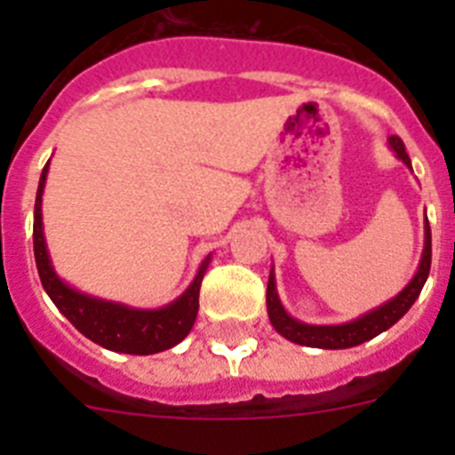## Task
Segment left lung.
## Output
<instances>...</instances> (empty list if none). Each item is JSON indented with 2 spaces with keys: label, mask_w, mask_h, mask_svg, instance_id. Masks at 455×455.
I'll return each mask as SVG.
<instances>
[{
  "label": "left lung",
  "mask_w": 455,
  "mask_h": 455,
  "mask_svg": "<svg viewBox=\"0 0 455 455\" xmlns=\"http://www.w3.org/2000/svg\"><path fill=\"white\" fill-rule=\"evenodd\" d=\"M389 148L401 162L412 171L410 166V156L405 152L403 140L399 136H389L387 139ZM428 271H431V225L428 220L424 223V252H421L419 267H417L415 277L401 289L394 299H389L387 303L378 305V307L369 309L363 316L357 319L347 321V323L339 325H312L303 323V321L293 319L289 315L284 305L280 303V296H277L275 289V273H268V287H267V309H268V319H271V325L275 328L284 339L293 341V344H300V347H312V348H351L357 347V344H364V341L373 339L376 335L385 332L387 328H392L401 316L412 307L417 299H419L421 289L426 284V277H428Z\"/></svg>",
  "instance_id": "obj_1"
}]
</instances>
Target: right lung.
I'll return each mask as SVG.
<instances>
[{"mask_svg": "<svg viewBox=\"0 0 455 455\" xmlns=\"http://www.w3.org/2000/svg\"><path fill=\"white\" fill-rule=\"evenodd\" d=\"M47 171H50V162L40 172L38 193H36L34 255L40 283H43V289L47 291L52 303L84 337L100 344L102 348H108V351L130 353V355H152V353H162L178 347L180 341L191 332L196 316H198L200 284H203L212 255L204 257L193 283L188 284L182 296L156 309L130 307V305L98 299V296L70 287L56 275L45 243V232H43V191H45Z\"/></svg>", "mask_w": 455, "mask_h": 455, "instance_id": "1", "label": "right lung"}]
</instances>
